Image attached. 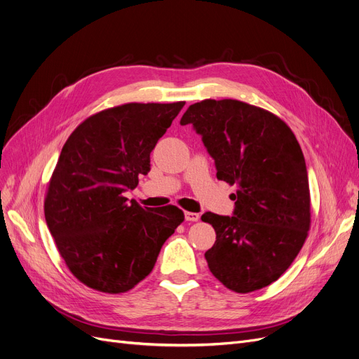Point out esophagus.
Here are the masks:
<instances>
[{
  "label": "esophagus",
  "instance_id": "obj_1",
  "mask_svg": "<svg viewBox=\"0 0 359 359\" xmlns=\"http://www.w3.org/2000/svg\"><path fill=\"white\" fill-rule=\"evenodd\" d=\"M184 218H186V221L196 222V221H199L201 215H199V214H196V212H189V211H186V212H184Z\"/></svg>",
  "mask_w": 359,
  "mask_h": 359
}]
</instances>
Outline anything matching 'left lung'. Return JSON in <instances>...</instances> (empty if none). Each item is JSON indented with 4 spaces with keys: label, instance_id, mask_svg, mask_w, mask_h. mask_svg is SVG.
Segmentation results:
<instances>
[{
    "label": "left lung",
    "instance_id": "1",
    "mask_svg": "<svg viewBox=\"0 0 359 359\" xmlns=\"http://www.w3.org/2000/svg\"><path fill=\"white\" fill-rule=\"evenodd\" d=\"M180 123L202 135L217 179L237 186L233 217H201L217 233L205 253L210 271L238 294L271 285L291 266L311 224L306 160L294 132L273 113L233 99L191 104Z\"/></svg>",
    "mask_w": 359,
    "mask_h": 359
}]
</instances>
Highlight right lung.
Returning a JSON list of instances; mask_svg holds the SVG:
<instances>
[{"label":"right lung","instance_id":"add662e5","mask_svg":"<svg viewBox=\"0 0 359 359\" xmlns=\"http://www.w3.org/2000/svg\"><path fill=\"white\" fill-rule=\"evenodd\" d=\"M184 106L126 103L74 129L48 183L45 218L71 273L88 288L121 294L153 271L184 214L141 208L123 192L149 172V154Z\"/></svg>","mask_w":359,"mask_h":359}]
</instances>
